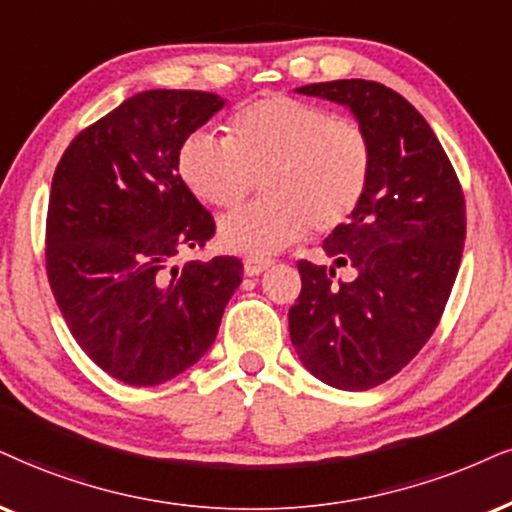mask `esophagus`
I'll list each match as a JSON object with an SVG mask.
<instances>
[{
    "label": "esophagus",
    "mask_w": 512,
    "mask_h": 512,
    "mask_svg": "<svg viewBox=\"0 0 512 512\" xmlns=\"http://www.w3.org/2000/svg\"><path fill=\"white\" fill-rule=\"evenodd\" d=\"M270 266H273V261H270V258H258V256L244 258V273L249 277L261 275L263 270H268Z\"/></svg>",
    "instance_id": "obj_1"
}]
</instances>
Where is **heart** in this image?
<instances>
[{"label": "heart", "mask_w": 512, "mask_h": 512, "mask_svg": "<svg viewBox=\"0 0 512 512\" xmlns=\"http://www.w3.org/2000/svg\"><path fill=\"white\" fill-rule=\"evenodd\" d=\"M372 149L365 130L287 94L239 109L227 137L192 132L178 151V170L206 204L235 208L261 178L266 199L220 220L218 235L239 254L270 256L311 225L332 232L361 204Z\"/></svg>", "instance_id": "obj_1"}]
</instances>
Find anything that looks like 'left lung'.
<instances>
[{
	"label": "left lung",
	"mask_w": 512,
	"mask_h": 512,
	"mask_svg": "<svg viewBox=\"0 0 512 512\" xmlns=\"http://www.w3.org/2000/svg\"><path fill=\"white\" fill-rule=\"evenodd\" d=\"M342 104L372 149L368 189L323 242L332 266L299 261L289 337L320 382L365 391L413 361L437 330L465 242V199L449 156L399 92L372 80L296 87ZM351 267L354 280H336Z\"/></svg>",
	"instance_id": "8db88e82"
}]
</instances>
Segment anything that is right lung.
<instances>
[{"label": "right lung", "mask_w": 512, "mask_h": 512, "mask_svg": "<svg viewBox=\"0 0 512 512\" xmlns=\"http://www.w3.org/2000/svg\"><path fill=\"white\" fill-rule=\"evenodd\" d=\"M223 106L211 92H140L82 130L56 166L49 285L80 349L132 387L192 368L242 282L235 256L175 266L216 232L180 178V144Z\"/></svg>", "instance_id": "obj_1"}]
</instances>
